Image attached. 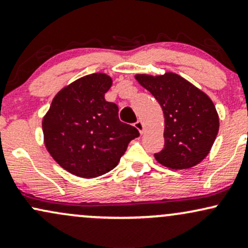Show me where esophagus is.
Wrapping results in <instances>:
<instances>
[{"instance_id":"obj_1","label":"esophagus","mask_w":248,"mask_h":248,"mask_svg":"<svg viewBox=\"0 0 248 248\" xmlns=\"http://www.w3.org/2000/svg\"><path fill=\"white\" fill-rule=\"evenodd\" d=\"M134 126H135L136 129H138L139 132H140L141 134H143V133H144V129H146V128H144L143 122H142L141 120H138V121H136L135 124H134Z\"/></svg>"}]
</instances>
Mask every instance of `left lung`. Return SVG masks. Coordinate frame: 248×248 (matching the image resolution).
Here are the masks:
<instances>
[{
	"label": "left lung",
	"mask_w": 248,
	"mask_h": 248,
	"mask_svg": "<svg viewBox=\"0 0 248 248\" xmlns=\"http://www.w3.org/2000/svg\"><path fill=\"white\" fill-rule=\"evenodd\" d=\"M135 79L161 105L164 114V148L155 154L162 166L173 170L197 166L213 146L219 116L209 95L172 72L136 75Z\"/></svg>",
	"instance_id": "8db88e82"
}]
</instances>
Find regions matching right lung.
Wrapping results in <instances>:
<instances>
[{
    "label": "right lung",
    "mask_w": 248,
    "mask_h": 248,
    "mask_svg": "<svg viewBox=\"0 0 248 248\" xmlns=\"http://www.w3.org/2000/svg\"><path fill=\"white\" fill-rule=\"evenodd\" d=\"M106 73H93L62 88L43 118L44 143L72 175L94 178L118 166L128 143L140 135L119 120V107L105 100L112 86Z\"/></svg>",
    "instance_id": "add662e5"
}]
</instances>
